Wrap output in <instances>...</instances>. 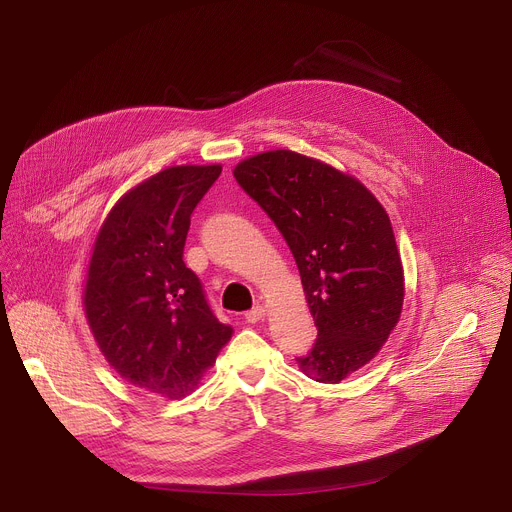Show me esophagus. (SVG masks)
<instances>
[{"label": "esophagus", "mask_w": 512, "mask_h": 512, "mask_svg": "<svg viewBox=\"0 0 512 512\" xmlns=\"http://www.w3.org/2000/svg\"><path fill=\"white\" fill-rule=\"evenodd\" d=\"M265 314H267V310H265V306H261V304H257L253 310H249L247 314H245V320L249 322V324H255V322H259V320H263L265 318Z\"/></svg>", "instance_id": "esophagus-1"}]
</instances>
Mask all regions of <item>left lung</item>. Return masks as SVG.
Wrapping results in <instances>:
<instances>
[{
	"label": "left lung",
	"mask_w": 512,
	"mask_h": 512,
	"mask_svg": "<svg viewBox=\"0 0 512 512\" xmlns=\"http://www.w3.org/2000/svg\"><path fill=\"white\" fill-rule=\"evenodd\" d=\"M233 174L298 263L318 328L300 371L340 383L379 354L401 318L405 275L387 210L354 176L291 150L251 156Z\"/></svg>",
	"instance_id": "left-lung-1"
}]
</instances>
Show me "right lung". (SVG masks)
Wrapping results in <instances>:
<instances>
[{"mask_svg": "<svg viewBox=\"0 0 512 512\" xmlns=\"http://www.w3.org/2000/svg\"><path fill=\"white\" fill-rule=\"evenodd\" d=\"M223 166H170L125 192L103 221L83 308L99 350L129 385L182 399L233 328L221 324L182 261L190 214Z\"/></svg>", "mask_w": 512, "mask_h": 512, "instance_id": "1", "label": "right lung"}]
</instances>
